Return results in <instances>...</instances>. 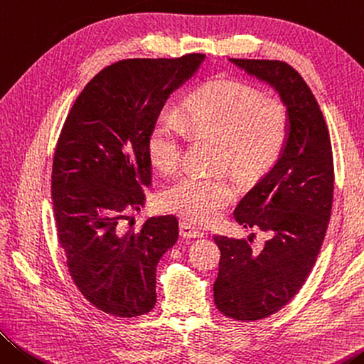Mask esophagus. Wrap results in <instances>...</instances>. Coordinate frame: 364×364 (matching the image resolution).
<instances>
[{"mask_svg":"<svg viewBox=\"0 0 364 364\" xmlns=\"http://www.w3.org/2000/svg\"><path fill=\"white\" fill-rule=\"evenodd\" d=\"M178 234H181L182 238H198V237H203V230L196 228V225H192L183 221L178 224Z\"/></svg>","mask_w":364,"mask_h":364,"instance_id":"obj_1","label":"esophagus"}]
</instances>
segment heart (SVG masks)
<instances>
[{"mask_svg": "<svg viewBox=\"0 0 364 364\" xmlns=\"http://www.w3.org/2000/svg\"><path fill=\"white\" fill-rule=\"evenodd\" d=\"M294 119L287 103L263 98L245 82L219 77L187 98L181 116L159 112L146 136V154L161 172L181 168L190 135L216 139L214 168L230 169L242 183H255L276 168L287 151ZM234 200L224 172H188L163 192L161 201L187 221L206 224Z\"/></svg>", "mask_w": 364, "mask_h": 364, "instance_id": "heart-1", "label": "heart"}]
</instances>
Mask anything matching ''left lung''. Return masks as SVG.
I'll use <instances>...</instances> for the list:
<instances>
[{
    "label": "left lung",
    "instance_id": "left-lung-1",
    "mask_svg": "<svg viewBox=\"0 0 364 364\" xmlns=\"http://www.w3.org/2000/svg\"><path fill=\"white\" fill-rule=\"evenodd\" d=\"M274 87L294 119L289 148L235 208L234 218L252 230L248 238L216 235L221 250L214 303L224 316L258 321L282 309L311 272L329 224L333 159L323 111L303 77L284 61L229 59ZM263 231V250H253Z\"/></svg>",
    "mask_w": 364,
    "mask_h": 364
}]
</instances>
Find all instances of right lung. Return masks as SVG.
<instances>
[{
	"mask_svg": "<svg viewBox=\"0 0 364 364\" xmlns=\"http://www.w3.org/2000/svg\"><path fill=\"white\" fill-rule=\"evenodd\" d=\"M203 59L192 53L108 65L77 97L59 135L51 174L59 243L77 289L112 316H141L156 303V266L177 242L178 223L150 218L135 230L130 214L151 186L148 132Z\"/></svg>",
	"mask_w": 364,
	"mask_h": 364,
	"instance_id": "1",
	"label": "right lung"
}]
</instances>
